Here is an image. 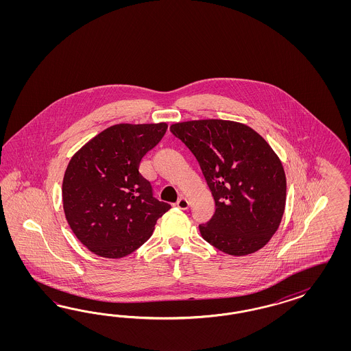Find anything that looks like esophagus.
<instances>
[{
    "instance_id": "esophagus-1",
    "label": "esophagus",
    "mask_w": 351,
    "mask_h": 351,
    "mask_svg": "<svg viewBox=\"0 0 351 351\" xmlns=\"http://www.w3.org/2000/svg\"><path fill=\"white\" fill-rule=\"evenodd\" d=\"M176 206L180 208V210H186L189 207V202L186 201V198L181 197L180 199L176 202Z\"/></svg>"
}]
</instances>
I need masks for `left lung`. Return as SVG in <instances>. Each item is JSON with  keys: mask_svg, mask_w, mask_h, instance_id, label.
Masks as SVG:
<instances>
[{"mask_svg": "<svg viewBox=\"0 0 351 351\" xmlns=\"http://www.w3.org/2000/svg\"><path fill=\"white\" fill-rule=\"evenodd\" d=\"M170 131L194 154L213 193L216 210L199 225L203 239L228 255L263 248L286 206V175L274 150L252 128L233 121H188Z\"/></svg>", "mask_w": 351, "mask_h": 351, "instance_id": "obj_1", "label": "left lung"}]
</instances>
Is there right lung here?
<instances>
[{"instance_id": "right-lung-1", "label": "right lung", "mask_w": 351, "mask_h": 351, "mask_svg": "<svg viewBox=\"0 0 351 351\" xmlns=\"http://www.w3.org/2000/svg\"><path fill=\"white\" fill-rule=\"evenodd\" d=\"M167 130L166 123H121L80 149L63 179V207L75 237L95 255L119 258L144 245L171 208L153 195L140 172L143 157Z\"/></svg>"}]
</instances>
